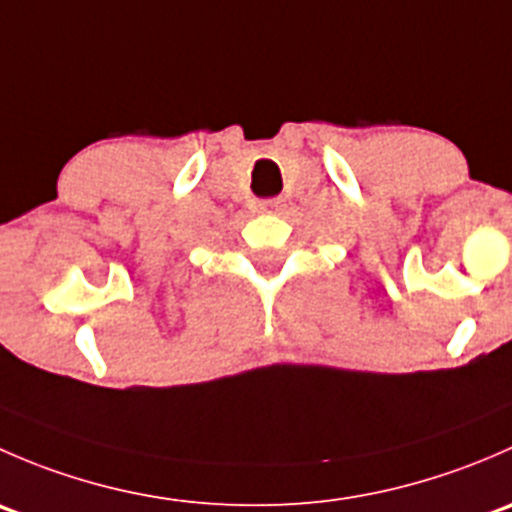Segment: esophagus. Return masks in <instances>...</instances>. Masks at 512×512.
I'll return each mask as SVG.
<instances>
[{"mask_svg": "<svg viewBox=\"0 0 512 512\" xmlns=\"http://www.w3.org/2000/svg\"><path fill=\"white\" fill-rule=\"evenodd\" d=\"M257 210H260V213H272V215H277L282 210V200L280 198H267V200H260V203H257Z\"/></svg>", "mask_w": 512, "mask_h": 512, "instance_id": "esophagus-1", "label": "esophagus"}]
</instances>
